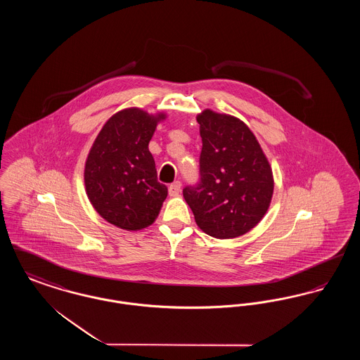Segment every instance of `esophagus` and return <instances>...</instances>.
Returning a JSON list of instances; mask_svg holds the SVG:
<instances>
[{"label": "esophagus", "mask_w": 360, "mask_h": 360, "mask_svg": "<svg viewBox=\"0 0 360 360\" xmlns=\"http://www.w3.org/2000/svg\"><path fill=\"white\" fill-rule=\"evenodd\" d=\"M181 188H182V185H181L179 181L174 182V184H172V185L169 186V194H170L172 197H176V195L181 193Z\"/></svg>", "instance_id": "34e87169"}]
</instances>
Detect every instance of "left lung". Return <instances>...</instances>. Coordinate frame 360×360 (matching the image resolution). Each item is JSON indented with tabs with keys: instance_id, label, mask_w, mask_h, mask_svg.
<instances>
[{
	"instance_id": "obj_1",
	"label": "left lung",
	"mask_w": 360,
	"mask_h": 360,
	"mask_svg": "<svg viewBox=\"0 0 360 360\" xmlns=\"http://www.w3.org/2000/svg\"><path fill=\"white\" fill-rule=\"evenodd\" d=\"M197 121L201 181L184 188L185 201L206 235L239 238L269 210L274 193L271 166L252 131L238 117L205 109Z\"/></svg>"
}]
</instances>
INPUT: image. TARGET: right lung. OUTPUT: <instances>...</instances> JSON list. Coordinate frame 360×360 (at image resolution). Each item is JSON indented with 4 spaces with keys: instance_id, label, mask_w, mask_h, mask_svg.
<instances>
[{
    "instance_id": "right-lung-1",
    "label": "right lung",
    "mask_w": 360,
    "mask_h": 360,
    "mask_svg": "<svg viewBox=\"0 0 360 360\" xmlns=\"http://www.w3.org/2000/svg\"><path fill=\"white\" fill-rule=\"evenodd\" d=\"M166 113L127 108L103 124L86 158L85 188L96 212L115 226L140 231L154 223L167 197L156 179L148 143Z\"/></svg>"
}]
</instances>
